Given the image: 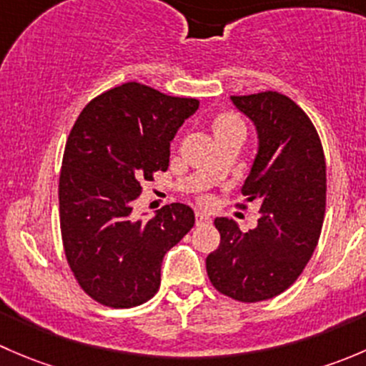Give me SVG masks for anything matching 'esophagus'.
Returning a JSON list of instances; mask_svg holds the SVG:
<instances>
[{"mask_svg": "<svg viewBox=\"0 0 366 366\" xmlns=\"http://www.w3.org/2000/svg\"><path fill=\"white\" fill-rule=\"evenodd\" d=\"M210 223V217L207 216L205 212H202V210H197V224H207Z\"/></svg>", "mask_w": 366, "mask_h": 366, "instance_id": "esophagus-1", "label": "esophagus"}]
</instances>
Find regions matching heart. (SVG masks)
Wrapping results in <instances>:
<instances>
[{
  "mask_svg": "<svg viewBox=\"0 0 366 366\" xmlns=\"http://www.w3.org/2000/svg\"><path fill=\"white\" fill-rule=\"evenodd\" d=\"M239 127H244V125H242V122L239 120L235 114L230 113L219 114V117L216 118V122H214V132H216V136H221L224 134V132H230ZM212 173H216V169H212Z\"/></svg>",
  "mask_w": 366,
  "mask_h": 366,
  "instance_id": "obj_1",
  "label": "heart"
}]
</instances>
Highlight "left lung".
<instances>
[{
  "label": "left lung",
  "mask_w": 366,
  "mask_h": 366,
  "mask_svg": "<svg viewBox=\"0 0 366 366\" xmlns=\"http://www.w3.org/2000/svg\"><path fill=\"white\" fill-rule=\"evenodd\" d=\"M230 99L257 129L242 194L258 204L260 217L246 234L234 219H214L221 242L207 257V274L224 296L257 302L285 292L315 252L326 210V161L312 120L292 99L278 92Z\"/></svg>",
  "instance_id": "8db88e82"
}]
</instances>
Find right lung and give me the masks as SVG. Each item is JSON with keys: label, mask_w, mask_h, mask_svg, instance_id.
I'll return each instance as SVG.
<instances>
[{"label": "right lung", "mask_w": 366, "mask_h": 366, "mask_svg": "<svg viewBox=\"0 0 366 366\" xmlns=\"http://www.w3.org/2000/svg\"><path fill=\"white\" fill-rule=\"evenodd\" d=\"M197 99L124 83L88 102L70 131L60 173V227L81 289L112 308L154 297L164 254L194 227L189 205L132 214L142 184L169 164V142L197 113Z\"/></svg>", "instance_id": "right-lung-1"}]
</instances>
